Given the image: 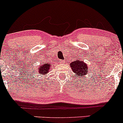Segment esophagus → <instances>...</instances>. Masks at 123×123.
Wrapping results in <instances>:
<instances>
[{
	"instance_id": "34e87169",
	"label": "esophagus",
	"mask_w": 123,
	"mask_h": 123,
	"mask_svg": "<svg viewBox=\"0 0 123 123\" xmlns=\"http://www.w3.org/2000/svg\"><path fill=\"white\" fill-rule=\"evenodd\" d=\"M66 60H60V63H65L66 62Z\"/></svg>"
}]
</instances>
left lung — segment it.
Instances as JSON below:
<instances>
[{
	"label": "left lung",
	"instance_id": "obj_1",
	"mask_svg": "<svg viewBox=\"0 0 123 123\" xmlns=\"http://www.w3.org/2000/svg\"><path fill=\"white\" fill-rule=\"evenodd\" d=\"M70 66L73 72L77 75V77H79L80 76H85L88 73V65L83 61L78 60L76 61L72 62L70 63Z\"/></svg>",
	"mask_w": 123,
	"mask_h": 123
}]
</instances>
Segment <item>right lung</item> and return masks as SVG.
<instances>
[{
    "label": "right lung",
    "instance_id": "obj_1",
    "mask_svg": "<svg viewBox=\"0 0 123 123\" xmlns=\"http://www.w3.org/2000/svg\"><path fill=\"white\" fill-rule=\"evenodd\" d=\"M50 66H51V65L50 63H43L42 66H40L39 68H38V70L41 74L46 75V74L49 72Z\"/></svg>",
    "mask_w": 123,
    "mask_h": 123
}]
</instances>
